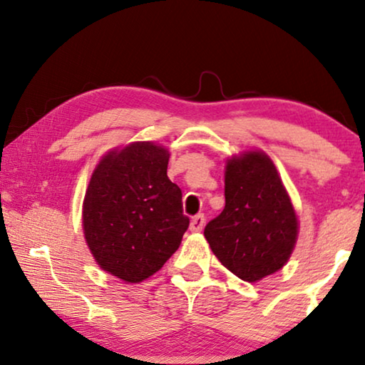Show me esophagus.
Returning <instances> with one entry per match:
<instances>
[{"label": "esophagus", "instance_id": "1", "mask_svg": "<svg viewBox=\"0 0 365 365\" xmlns=\"http://www.w3.org/2000/svg\"><path fill=\"white\" fill-rule=\"evenodd\" d=\"M204 224H206V217H204V214H197V216H194L191 219V226H189V229H191L192 232H199L202 231Z\"/></svg>", "mask_w": 365, "mask_h": 365}]
</instances>
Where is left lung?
<instances>
[{"label": "left lung", "instance_id": "8db88e82", "mask_svg": "<svg viewBox=\"0 0 365 365\" xmlns=\"http://www.w3.org/2000/svg\"><path fill=\"white\" fill-rule=\"evenodd\" d=\"M226 206L204 229L212 252L247 282L279 271L291 257L297 217L271 158L247 151L226 164Z\"/></svg>", "mask_w": 365, "mask_h": 365}]
</instances>
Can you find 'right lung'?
Returning a JSON list of instances; mask_svg holds the SVG:
<instances>
[{"label": "right lung", "instance_id": "obj_1", "mask_svg": "<svg viewBox=\"0 0 365 365\" xmlns=\"http://www.w3.org/2000/svg\"><path fill=\"white\" fill-rule=\"evenodd\" d=\"M169 151L151 141L108 153L83 202V229L99 267L141 282L178 251L189 217L182 192L168 178Z\"/></svg>", "mask_w": 365, "mask_h": 365}]
</instances>
